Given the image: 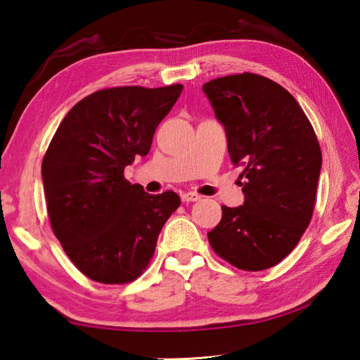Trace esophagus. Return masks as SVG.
<instances>
[{
	"instance_id": "esophagus-1",
	"label": "esophagus",
	"mask_w": 360,
	"mask_h": 360,
	"mask_svg": "<svg viewBox=\"0 0 360 360\" xmlns=\"http://www.w3.org/2000/svg\"><path fill=\"white\" fill-rule=\"evenodd\" d=\"M181 200L184 202H195V201L201 200V195H198L195 192H184V193H181Z\"/></svg>"
}]
</instances>
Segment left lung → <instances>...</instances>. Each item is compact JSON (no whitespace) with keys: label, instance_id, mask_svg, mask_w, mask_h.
<instances>
[{"label":"left lung","instance_id":"8db88e82","mask_svg":"<svg viewBox=\"0 0 360 360\" xmlns=\"http://www.w3.org/2000/svg\"><path fill=\"white\" fill-rule=\"evenodd\" d=\"M202 91L224 125L232 162L244 167V204L221 207L209 243L238 269H269L311 223L322 168L314 128L295 98L263 75H226Z\"/></svg>","mask_w":360,"mask_h":360}]
</instances>
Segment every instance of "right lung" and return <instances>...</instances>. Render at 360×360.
I'll return each mask as SVG.
<instances>
[{"mask_svg": "<svg viewBox=\"0 0 360 360\" xmlns=\"http://www.w3.org/2000/svg\"><path fill=\"white\" fill-rule=\"evenodd\" d=\"M182 85L98 89L66 114L41 164L48 215L75 267L105 285H124L147 269L174 192L150 195L124 170L148 155L153 136Z\"/></svg>", "mask_w": 360, "mask_h": 360, "instance_id": "right-lung-1", "label": "right lung"}]
</instances>
